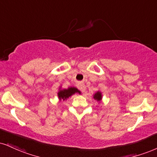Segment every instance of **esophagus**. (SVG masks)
<instances>
[{
    "label": "esophagus",
    "instance_id": "1",
    "mask_svg": "<svg viewBox=\"0 0 157 157\" xmlns=\"http://www.w3.org/2000/svg\"><path fill=\"white\" fill-rule=\"evenodd\" d=\"M77 88H78L82 92H85V90H86V86L82 83L77 84Z\"/></svg>",
    "mask_w": 157,
    "mask_h": 157
}]
</instances>
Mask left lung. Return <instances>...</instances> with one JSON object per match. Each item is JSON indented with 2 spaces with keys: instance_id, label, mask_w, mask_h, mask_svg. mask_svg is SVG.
Returning <instances> with one entry per match:
<instances>
[{
  "instance_id": "1",
  "label": "left lung",
  "mask_w": 157,
  "mask_h": 157,
  "mask_svg": "<svg viewBox=\"0 0 157 157\" xmlns=\"http://www.w3.org/2000/svg\"><path fill=\"white\" fill-rule=\"evenodd\" d=\"M94 99L95 100H97V101H101V92L98 91L94 95Z\"/></svg>"
}]
</instances>
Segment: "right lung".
<instances>
[{
    "instance_id": "obj_1",
    "label": "right lung",
    "mask_w": 157,
    "mask_h": 157,
    "mask_svg": "<svg viewBox=\"0 0 157 157\" xmlns=\"http://www.w3.org/2000/svg\"><path fill=\"white\" fill-rule=\"evenodd\" d=\"M75 93L80 94V91L75 87H70L67 89L60 90L59 92L58 93V96L60 100H63L64 101V100L67 99L68 98L70 97L71 95H73Z\"/></svg>"
}]
</instances>
